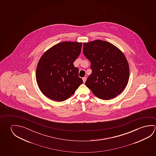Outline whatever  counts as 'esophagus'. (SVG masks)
Instances as JSON below:
<instances>
[{
  "label": "esophagus",
  "mask_w": 156,
  "mask_h": 156,
  "mask_svg": "<svg viewBox=\"0 0 156 156\" xmlns=\"http://www.w3.org/2000/svg\"><path fill=\"white\" fill-rule=\"evenodd\" d=\"M87 79V77H84V78H83V82H84V83H85V82H86Z\"/></svg>",
  "instance_id": "obj_1"
}]
</instances>
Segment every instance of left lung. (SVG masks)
I'll return each mask as SVG.
<instances>
[{
    "instance_id": "left-lung-1",
    "label": "left lung",
    "mask_w": 156,
    "mask_h": 156,
    "mask_svg": "<svg viewBox=\"0 0 156 156\" xmlns=\"http://www.w3.org/2000/svg\"><path fill=\"white\" fill-rule=\"evenodd\" d=\"M83 54L91 62L92 73L85 85L96 97L111 100L127 85L129 68L121 51L107 41L96 40L83 44Z\"/></svg>"
}]
</instances>
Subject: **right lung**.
Instances as JSON below:
<instances>
[{
	"label": "right lung",
	"instance_id": "1",
	"mask_svg": "<svg viewBox=\"0 0 156 156\" xmlns=\"http://www.w3.org/2000/svg\"><path fill=\"white\" fill-rule=\"evenodd\" d=\"M82 46V42H62L42 55L36 69V81L46 97L55 101H64L83 84L78 76L79 69L73 65Z\"/></svg>",
	"mask_w": 156,
	"mask_h": 156
}]
</instances>
